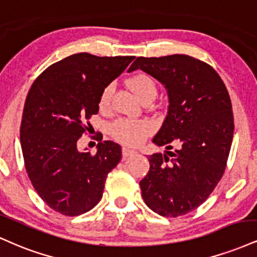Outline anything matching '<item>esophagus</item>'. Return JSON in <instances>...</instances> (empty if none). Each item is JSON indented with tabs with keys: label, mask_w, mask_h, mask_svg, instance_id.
<instances>
[{
	"label": "esophagus",
	"mask_w": 257,
	"mask_h": 257,
	"mask_svg": "<svg viewBox=\"0 0 257 257\" xmlns=\"http://www.w3.org/2000/svg\"><path fill=\"white\" fill-rule=\"evenodd\" d=\"M138 152L135 150H132V148L129 147H123L122 148V156L124 157V158H128V157H132V156H135Z\"/></svg>",
	"instance_id": "1"
}]
</instances>
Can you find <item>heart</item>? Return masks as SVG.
<instances>
[{
  "label": "heart",
  "instance_id": "obj_1",
  "mask_svg": "<svg viewBox=\"0 0 257 257\" xmlns=\"http://www.w3.org/2000/svg\"><path fill=\"white\" fill-rule=\"evenodd\" d=\"M126 86L140 101H144L147 98H154L157 95L156 81L147 74H135L134 76L128 79ZM111 94H112L111 86L105 87L101 92L100 99H99V106L101 109H106L109 106ZM110 131L112 137L123 144L139 145L151 133V125L150 123L144 122V120L118 119L111 125Z\"/></svg>",
  "mask_w": 257,
  "mask_h": 257
}]
</instances>
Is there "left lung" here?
I'll use <instances>...</instances> for the list:
<instances>
[{
  "label": "left lung",
  "mask_w": 257,
  "mask_h": 257,
  "mask_svg": "<svg viewBox=\"0 0 257 257\" xmlns=\"http://www.w3.org/2000/svg\"><path fill=\"white\" fill-rule=\"evenodd\" d=\"M138 69L158 80L169 98L153 138L166 151L148 157L141 194L153 212L176 218L202 205L222 177L233 138L232 105L218 73L194 57H138L128 73Z\"/></svg>",
  "instance_id": "1"
}]
</instances>
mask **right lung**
I'll use <instances>...</instances> for the list:
<instances>
[{
    "instance_id": "1",
    "label": "right lung",
    "mask_w": 257,
    "mask_h": 257,
    "mask_svg": "<svg viewBox=\"0 0 257 257\" xmlns=\"http://www.w3.org/2000/svg\"><path fill=\"white\" fill-rule=\"evenodd\" d=\"M134 58L80 52L51 64L31 86L20 126L25 168L38 195L61 214L91 211L122 158L115 142H99L91 154L79 151L78 140L83 122L98 113L101 92Z\"/></svg>"
}]
</instances>
